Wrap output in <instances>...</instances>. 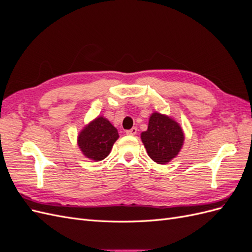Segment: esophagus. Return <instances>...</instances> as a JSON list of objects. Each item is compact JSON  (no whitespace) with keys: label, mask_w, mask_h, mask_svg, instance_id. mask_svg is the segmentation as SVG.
Returning <instances> with one entry per match:
<instances>
[{"label":"esophagus","mask_w":252,"mask_h":252,"mask_svg":"<svg viewBox=\"0 0 252 252\" xmlns=\"http://www.w3.org/2000/svg\"><path fill=\"white\" fill-rule=\"evenodd\" d=\"M136 132H138V129H136V127H132L131 129H129V130H126L127 135H135Z\"/></svg>","instance_id":"1"}]
</instances>
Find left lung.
<instances>
[{
	"label": "left lung",
	"instance_id": "8db88e82",
	"mask_svg": "<svg viewBox=\"0 0 252 252\" xmlns=\"http://www.w3.org/2000/svg\"><path fill=\"white\" fill-rule=\"evenodd\" d=\"M141 140L152 161L164 165L179 155L185 135L174 119L155 111L149 118L147 130L141 133Z\"/></svg>",
	"mask_w": 252,
	"mask_h": 252
}]
</instances>
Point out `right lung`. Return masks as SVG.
<instances>
[{
    "mask_svg": "<svg viewBox=\"0 0 252 252\" xmlns=\"http://www.w3.org/2000/svg\"><path fill=\"white\" fill-rule=\"evenodd\" d=\"M118 139V129L107 119L100 116L89 122L80 131L78 146L84 157L98 162L109 156Z\"/></svg>",
    "mask_w": 252,
    "mask_h": 252,
    "instance_id": "add662e5",
    "label": "right lung"
}]
</instances>
